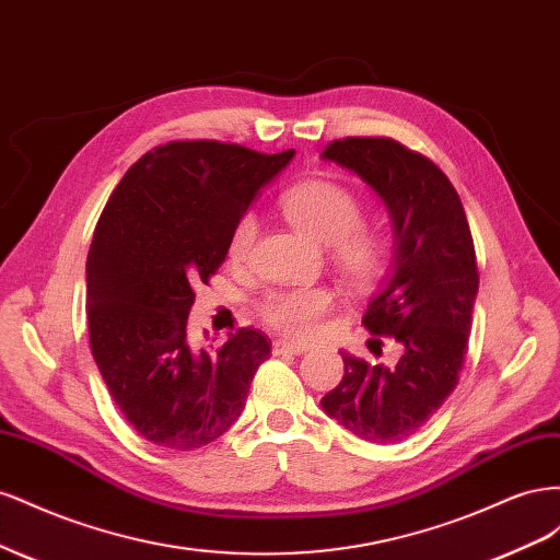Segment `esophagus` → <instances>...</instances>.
Here are the masks:
<instances>
[{
	"mask_svg": "<svg viewBox=\"0 0 560 560\" xmlns=\"http://www.w3.org/2000/svg\"><path fill=\"white\" fill-rule=\"evenodd\" d=\"M306 350L308 348L301 346V343H290V341H276L273 343V352L276 354H287V352H290V354H303Z\"/></svg>",
	"mask_w": 560,
	"mask_h": 560,
	"instance_id": "34e87169",
	"label": "esophagus"
}]
</instances>
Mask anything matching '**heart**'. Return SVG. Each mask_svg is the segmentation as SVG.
I'll use <instances>...</instances> for the list:
<instances>
[{"mask_svg":"<svg viewBox=\"0 0 560 560\" xmlns=\"http://www.w3.org/2000/svg\"><path fill=\"white\" fill-rule=\"evenodd\" d=\"M280 208L290 222L319 245H327L331 261L352 284L374 282L385 264V241L374 229L362 226V202L346 186L329 179L294 184L280 196ZM259 222L243 212L231 226L226 252L233 264L249 257ZM334 308V294L327 287L303 284L270 292L259 303L266 325L284 336H313L325 315Z\"/></svg>","mask_w":560,"mask_h":560,"instance_id":"obj_1","label":"heart"}]
</instances>
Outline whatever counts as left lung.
<instances>
[{
	"label": "left lung",
	"instance_id": "left-lung-1",
	"mask_svg": "<svg viewBox=\"0 0 560 560\" xmlns=\"http://www.w3.org/2000/svg\"><path fill=\"white\" fill-rule=\"evenodd\" d=\"M322 159L362 177L393 219L395 261L362 325L404 352L395 366L341 352L346 374L319 404L364 442H401L460 378L479 290L471 231L448 177L418 151L389 138H346L327 144Z\"/></svg>",
	"mask_w": 560,
	"mask_h": 560
}]
</instances>
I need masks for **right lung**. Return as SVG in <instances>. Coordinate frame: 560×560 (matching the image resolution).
Returning <instances> with one entry per match:
<instances>
[{"label": "right lung", "mask_w": 560, "mask_h": 560, "mask_svg": "<svg viewBox=\"0 0 560 560\" xmlns=\"http://www.w3.org/2000/svg\"><path fill=\"white\" fill-rule=\"evenodd\" d=\"M292 156L167 142L130 167L100 214L86 261L91 350L114 404L147 442L194 451L245 409L270 338L245 327L214 352L198 350L186 319L194 287L226 259L235 219Z\"/></svg>", "instance_id": "right-lung-1"}]
</instances>
